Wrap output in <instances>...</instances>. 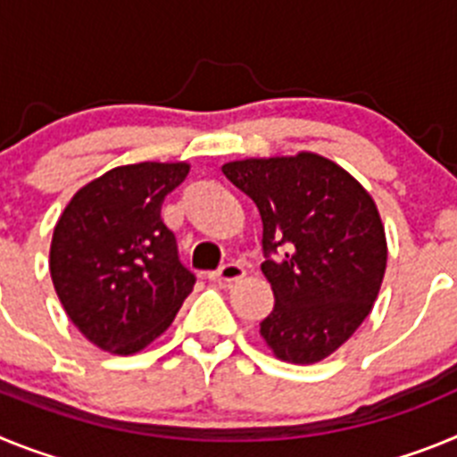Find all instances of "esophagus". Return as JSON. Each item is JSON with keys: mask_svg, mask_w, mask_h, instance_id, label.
<instances>
[{"mask_svg": "<svg viewBox=\"0 0 457 457\" xmlns=\"http://www.w3.org/2000/svg\"><path fill=\"white\" fill-rule=\"evenodd\" d=\"M245 268H242L240 263H226L221 265L217 272H210V281H224V284H233V281H240V278H245Z\"/></svg>", "mask_w": 457, "mask_h": 457, "instance_id": "1", "label": "esophagus"}]
</instances>
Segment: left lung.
Here are the masks:
<instances>
[{
  "instance_id": "left-lung-1",
  "label": "left lung",
  "mask_w": 457,
  "mask_h": 457,
  "mask_svg": "<svg viewBox=\"0 0 457 457\" xmlns=\"http://www.w3.org/2000/svg\"><path fill=\"white\" fill-rule=\"evenodd\" d=\"M263 220L261 265L274 309L261 322L270 353L316 364L337 353L373 309L386 270V236L364 185L311 151L247 157L221 167ZM282 249V256L269 253Z\"/></svg>"
}]
</instances>
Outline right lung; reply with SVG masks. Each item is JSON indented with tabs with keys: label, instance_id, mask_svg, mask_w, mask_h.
I'll return each instance as SVG.
<instances>
[{
	"label": "right lung",
	"instance_id": "1",
	"mask_svg": "<svg viewBox=\"0 0 457 457\" xmlns=\"http://www.w3.org/2000/svg\"><path fill=\"white\" fill-rule=\"evenodd\" d=\"M187 173V162L109 169L72 194L56 221L52 284L72 325L104 353L151 345L192 293L194 274L160 217Z\"/></svg>",
	"mask_w": 457,
	"mask_h": 457
}]
</instances>
